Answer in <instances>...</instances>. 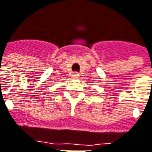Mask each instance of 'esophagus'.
<instances>
[{
  "label": "esophagus",
  "instance_id": "34e87169",
  "mask_svg": "<svg viewBox=\"0 0 152 152\" xmlns=\"http://www.w3.org/2000/svg\"><path fill=\"white\" fill-rule=\"evenodd\" d=\"M72 77H73V78H75V79H77V78L79 77V74H77V73H74V74H72Z\"/></svg>",
  "mask_w": 152,
  "mask_h": 152
}]
</instances>
